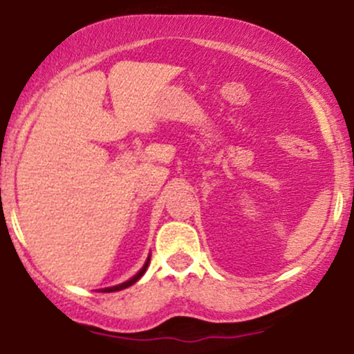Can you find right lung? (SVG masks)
I'll return each instance as SVG.
<instances>
[{"instance_id": "right-lung-1", "label": "right lung", "mask_w": 354, "mask_h": 354, "mask_svg": "<svg viewBox=\"0 0 354 354\" xmlns=\"http://www.w3.org/2000/svg\"><path fill=\"white\" fill-rule=\"evenodd\" d=\"M149 262H151V255L147 257V260H145V263H144V267H142L140 270H138L137 274H135L133 277H131V279H128L127 283H121V284H118V286H111V288H104V289H101L102 292H113V291H121V289H124V288H128V286H131V284H135L137 283L138 279H140L142 276H144V272L145 270H147V267H149Z\"/></svg>"}]
</instances>
